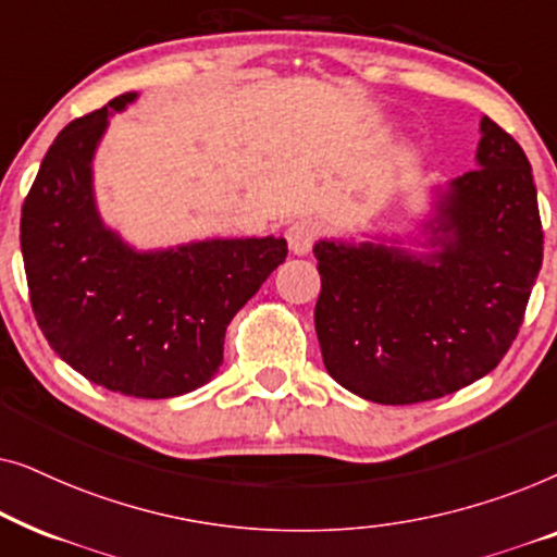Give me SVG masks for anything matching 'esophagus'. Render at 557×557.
<instances>
[{
  "mask_svg": "<svg viewBox=\"0 0 557 557\" xmlns=\"http://www.w3.org/2000/svg\"><path fill=\"white\" fill-rule=\"evenodd\" d=\"M319 233H322V225H319L317 220L299 218L296 223H292L286 233L288 248H292L296 256H307L311 246H314V240L319 238Z\"/></svg>",
  "mask_w": 557,
  "mask_h": 557,
  "instance_id": "obj_1",
  "label": "esophagus"
}]
</instances>
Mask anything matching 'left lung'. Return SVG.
<instances>
[{"label": "left lung", "instance_id": "left-lung-1", "mask_svg": "<svg viewBox=\"0 0 557 557\" xmlns=\"http://www.w3.org/2000/svg\"><path fill=\"white\" fill-rule=\"evenodd\" d=\"M476 170L436 187L421 235L319 240L314 309L324 368L349 393L410 406L497 368L543 265L532 166L490 116Z\"/></svg>", "mask_w": 557, "mask_h": 557}]
</instances>
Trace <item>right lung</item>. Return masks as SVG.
<instances>
[{
	"label": "right lung",
	"instance_id": "add662e5",
	"mask_svg": "<svg viewBox=\"0 0 557 557\" xmlns=\"http://www.w3.org/2000/svg\"><path fill=\"white\" fill-rule=\"evenodd\" d=\"M136 94L67 124L45 154L20 220L29 301L75 372L132 398H174L223 362L231 319L286 261V240L208 238L136 250L101 220L94 157Z\"/></svg>",
	"mask_w": 557,
	"mask_h": 557
}]
</instances>
